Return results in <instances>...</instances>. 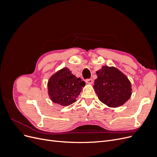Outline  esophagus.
<instances>
[{"mask_svg": "<svg viewBox=\"0 0 157 157\" xmlns=\"http://www.w3.org/2000/svg\"><path fill=\"white\" fill-rule=\"evenodd\" d=\"M86 82L87 84H93V82H94V80H93L92 78L87 79V80H86Z\"/></svg>", "mask_w": 157, "mask_h": 157, "instance_id": "1", "label": "esophagus"}]
</instances>
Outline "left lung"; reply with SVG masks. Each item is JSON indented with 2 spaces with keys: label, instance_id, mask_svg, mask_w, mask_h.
Masks as SVG:
<instances>
[{
  "label": "left lung",
  "instance_id": "obj_1",
  "mask_svg": "<svg viewBox=\"0 0 157 157\" xmlns=\"http://www.w3.org/2000/svg\"><path fill=\"white\" fill-rule=\"evenodd\" d=\"M94 89L98 98L109 107L121 106L132 96L131 82L126 76L115 67L103 66L96 71Z\"/></svg>",
  "mask_w": 157,
  "mask_h": 157
}]
</instances>
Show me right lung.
<instances>
[{"label":"right lung","mask_w":157,"mask_h":157,"mask_svg":"<svg viewBox=\"0 0 157 157\" xmlns=\"http://www.w3.org/2000/svg\"><path fill=\"white\" fill-rule=\"evenodd\" d=\"M85 86V82L77 78L67 67H63L51 76L48 82V93L51 100L62 106L75 103Z\"/></svg>","instance_id":"right-lung-1"}]
</instances>
